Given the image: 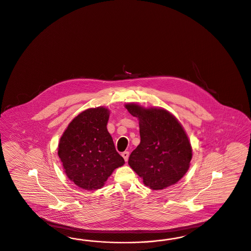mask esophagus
I'll list each match as a JSON object with an SVG mask.
<instances>
[{"instance_id": "1", "label": "esophagus", "mask_w": 251, "mask_h": 251, "mask_svg": "<svg viewBox=\"0 0 251 251\" xmlns=\"http://www.w3.org/2000/svg\"><path fill=\"white\" fill-rule=\"evenodd\" d=\"M121 156H123L124 160L127 162V161H128V158H129V156H130V153H129L128 151H125V152L121 153Z\"/></svg>"}]
</instances>
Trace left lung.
Masks as SVG:
<instances>
[{
	"label": "left lung",
	"mask_w": 251,
	"mask_h": 251,
	"mask_svg": "<svg viewBox=\"0 0 251 251\" xmlns=\"http://www.w3.org/2000/svg\"><path fill=\"white\" fill-rule=\"evenodd\" d=\"M125 107L138 119L141 137L129 157L130 168L153 190L179 182L192 159V147L181 123L164 108H145L134 103Z\"/></svg>",
	"instance_id": "8db88e82"
}]
</instances>
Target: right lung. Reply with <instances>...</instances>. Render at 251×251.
Masks as SVG:
<instances>
[{
	"instance_id": "1",
	"label": "right lung",
	"mask_w": 251,
	"mask_h": 251,
	"mask_svg": "<svg viewBox=\"0 0 251 251\" xmlns=\"http://www.w3.org/2000/svg\"><path fill=\"white\" fill-rule=\"evenodd\" d=\"M109 110L89 108L74 118L58 144V156L70 181L84 190L104 186L115 169L125 163L116 151L106 125Z\"/></svg>"
}]
</instances>
